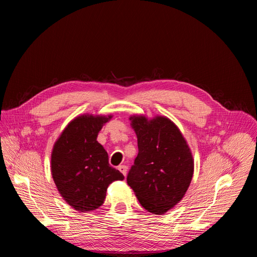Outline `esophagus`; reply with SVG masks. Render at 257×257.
Returning a JSON list of instances; mask_svg holds the SVG:
<instances>
[{
  "label": "esophagus",
  "mask_w": 257,
  "mask_h": 257,
  "mask_svg": "<svg viewBox=\"0 0 257 257\" xmlns=\"http://www.w3.org/2000/svg\"><path fill=\"white\" fill-rule=\"evenodd\" d=\"M118 169L120 170V172H121L124 176H126V174H127V167H126L125 165H120V166L118 167Z\"/></svg>",
  "instance_id": "esophagus-1"
}]
</instances>
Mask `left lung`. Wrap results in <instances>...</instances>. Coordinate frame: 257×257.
Instances as JSON below:
<instances>
[{
    "label": "left lung",
    "mask_w": 257,
    "mask_h": 257,
    "mask_svg": "<svg viewBox=\"0 0 257 257\" xmlns=\"http://www.w3.org/2000/svg\"><path fill=\"white\" fill-rule=\"evenodd\" d=\"M138 154L126 177L142 206L163 214L180 201L191 183L194 161L174 122L165 116H131Z\"/></svg>",
    "instance_id": "1"
}]
</instances>
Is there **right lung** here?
Returning a JSON list of instances; mask_svg holds the SVG:
<instances>
[{
  "label": "right lung",
  "instance_id": "right-lung-1",
  "mask_svg": "<svg viewBox=\"0 0 257 257\" xmlns=\"http://www.w3.org/2000/svg\"><path fill=\"white\" fill-rule=\"evenodd\" d=\"M111 118L77 116L54 144L51 174L61 196L77 211L95 210L103 205L108 185L124 176L111 167L108 154L96 137Z\"/></svg>",
  "mask_w": 257,
  "mask_h": 257
}]
</instances>
